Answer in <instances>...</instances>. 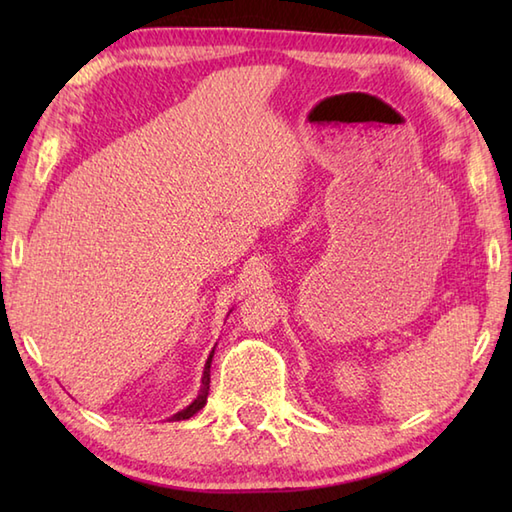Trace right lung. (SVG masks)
I'll use <instances>...</instances> for the list:
<instances>
[{
    "mask_svg": "<svg viewBox=\"0 0 512 512\" xmlns=\"http://www.w3.org/2000/svg\"><path fill=\"white\" fill-rule=\"evenodd\" d=\"M213 354H215V347L211 350L209 358H206V365H204V372H202V385H200V394L198 398H195L189 407H184L182 411L173 413V416L169 420H189L191 416H195L204 405H206V396H209V385H211V361H213Z\"/></svg>",
    "mask_w": 512,
    "mask_h": 512,
    "instance_id": "add662e5",
    "label": "right lung"
}]
</instances>
